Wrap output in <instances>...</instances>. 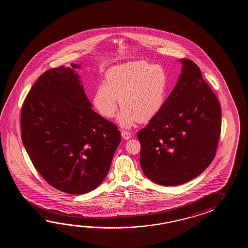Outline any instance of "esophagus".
<instances>
[{
	"instance_id": "34e87169",
	"label": "esophagus",
	"mask_w": 248,
	"mask_h": 248,
	"mask_svg": "<svg viewBox=\"0 0 248 248\" xmlns=\"http://www.w3.org/2000/svg\"><path fill=\"white\" fill-rule=\"evenodd\" d=\"M122 137L124 138V139H129L130 137H131V133H129L128 131H126V130H122Z\"/></svg>"
}]
</instances>
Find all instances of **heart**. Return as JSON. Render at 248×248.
I'll use <instances>...</instances> for the list:
<instances>
[{
    "mask_svg": "<svg viewBox=\"0 0 248 248\" xmlns=\"http://www.w3.org/2000/svg\"><path fill=\"white\" fill-rule=\"evenodd\" d=\"M168 89V75L161 66L135 61L113 66L106 73V83L98 85L93 103L102 116L112 118L119 98L122 109L118 122L131 126L146 122L162 108Z\"/></svg>",
    "mask_w": 248,
    "mask_h": 248,
    "instance_id": "heart-1",
    "label": "heart"
}]
</instances>
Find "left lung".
<instances>
[{
  "label": "left lung",
  "instance_id": "obj_1",
  "mask_svg": "<svg viewBox=\"0 0 248 248\" xmlns=\"http://www.w3.org/2000/svg\"><path fill=\"white\" fill-rule=\"evenodd\" d=\"M174 90L145 128L137 133L140 164L149 179L164 186L194 179L215 158L221 134V106L187 58Z\"/></svg>",
  "mask_w": 248,
  "mask_h": 248
}]
</instances>
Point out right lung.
I'll use <instances>...</instances> for the list:
<instances>
[{"mask_svg":"<svg viewBox=\"0 0 248 248\" xmlns=\"http://www.w3.org/2000/svg\"><path fill=\"white\" fill-rule=\"evenodd\" d=\"M42 74L22 106L21 138L39 174L57 190L85 194L106 178L119 143L116 125L94 110L74 69Z\"/></svg>","mask_w":248,"mask_h":248,"instance_id":"1","label":"right lung"}]
</instances>
